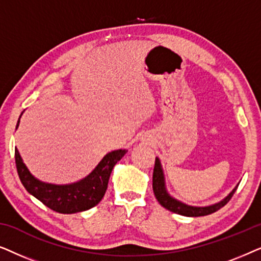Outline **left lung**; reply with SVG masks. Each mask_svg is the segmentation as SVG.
<instances>
[{"label":"left lung","instance_id":"obj_1","mask_svg":"<svg viewBox=\"0 0 261 261\" xmlns=\"http://www.w3.org/2000/svg\"><path fill=\"white\" fill-rule=\"evenodd\" d=\"M237 188L234 189L233 191L230 192L229 195L227 196L223 201H221L216 204L209 205V206H190L184 204L177 199L171 197V196L166 192L165 184H164V174L162 166H160L159 159H155L154 163V170H153V192H154L155 198L158 199V202L162 204L164 208L170 210V212L179 214V215L183 216H189V217H197V216H205L210 215V214L217 212V210L222 208L227 204L228 202L230 201V198L233 197L234 192L237 191Z\"/></svg>","mask_w":261,"mask_h":261}]
</instances>
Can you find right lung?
I'll return each mask as SVG.
<instances>
[{
	"mask_svg": "<svg viewBox=\"0 0 261 261\" xmlns=\"http://www.w3.org/2000/svg\"><path fill=\"white\" fill-rule=\"evenodd\" d=\"M17 121L16 128L19 127ZM127 149H117L107 154L96 169L84 179L70 185H55L42 183L30 173L15 148V164L17 174L26 190L35 198L60 214H74L94 208L105 196L110 173L115 164L126 154Z\"/></svg>",
	"mask_w": 261,
	"mask_h": 261,
	"instance_id": "add662e5",
	"label": "right lung"
}]
</instances>
